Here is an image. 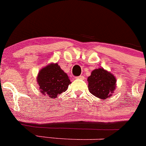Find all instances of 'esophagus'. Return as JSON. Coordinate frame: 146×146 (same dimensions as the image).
I'll list each match as a JSON object with an SVG mask.
<instances>
[{
	"mask_svg": "<svg viewBox=\"0 0 146 146\" xmlns=\"http://www.w3.org/2000/svg\"><path fill=\"white\" fill-rule=\"evenodd\" d=\"M76 79H81V80H84L85 79V77L83 76H78V77H76Z\"/></svg>",
	"mask_w": 146,
	"mask_h": 146,
	"instance_id": "obj_1",
	"label": "esophagus"
}]
</instances>
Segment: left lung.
<instances>
[{
	"label": "left lung",
	"instance_id": "obj_1",
	"mask_svg": "<svg viewBox=\"0 0 146 146\" xmlns=\"http://www.w3.org/2000/svg\"><path fill=\"white\" fill-rule=\"evenodd\" d=\"M88 81L90 92L100 99L105 100L112 95L117 79L114 75L100 68L92 70Z\"/></svg>",
	"mask_w": 146,
	"mask_h": 146
}]
</instances>
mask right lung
I'll use <instances>...</instances> for the list:
<instances>
[{
    "instance_id": "add662e5",
    "label": "right lung",
    "mask_w": 146,
    "mask_h": 146,
    "mask_svg": "<svg viewBox=\"0 0 146 146\" xmlns=\"http://www.w3.org/2000/svg\"><path fill=\"white\" fill-rule=\"evenodd\" d=\"M41 93L51 99L65 92L71 83L68 75L58 64H50L39 72L36 79Z\"/></svg>"
}]
</instances>
